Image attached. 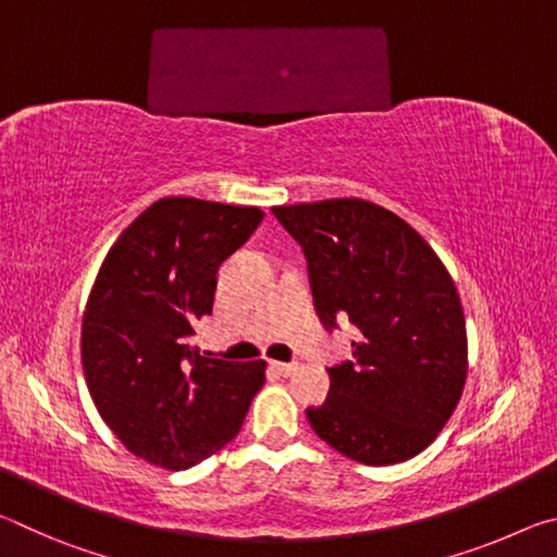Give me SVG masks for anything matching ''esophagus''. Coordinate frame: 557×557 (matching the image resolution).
Wrapping results in <instances>:
<instances>
[{
    "instance_id": "1",
    "label": "esophagus",
    "mask_w": 557,
    "mask_h": 557,
    "mask_svg": "<svg viewBox=\"0 0 557 557\" xmlns=\"http://www.w3.org/2000/svg\"><path fill=\"white\" fill-rule=\"evenodd\" d=\"M270 369H272V371H277L280 375H292V373H295V371H297V363H295V361H292V363L272 361V363H270Z\"/></svg>"
}]
</instances>
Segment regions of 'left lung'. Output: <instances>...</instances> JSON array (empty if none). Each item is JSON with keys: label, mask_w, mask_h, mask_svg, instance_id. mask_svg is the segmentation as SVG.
Returning a JSON list of instances; mask_svg holds the SVG:
<instances>
[{"label": "left lung", "mask_w": 557, "mask_h": 557, "mask_svg": "<svg viewBox=\"0 0 557 557\" xmlns=\"http://www.w3.org/2000/svg\"><path fill=\"white\" fill-rule=\"evenodd\" d=\"M307 258L326 329L348 319L354 361L329 369L324 405L307 420L361 465L420 455L455 412L467 381V326L455 282L422 235L363 199L275 206Z\"/></svg>", "instance_id": "left-lung-1"}]
</instances>
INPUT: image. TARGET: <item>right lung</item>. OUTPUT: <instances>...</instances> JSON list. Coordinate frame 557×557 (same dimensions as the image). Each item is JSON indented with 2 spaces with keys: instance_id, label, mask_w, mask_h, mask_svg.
Instances as JSON below:
<instances>
[{
  "instance_id": "obj_1",
  "label": "right lung",
  "mask_w": 557,
  "mask_h": 557,
  "mask_svg": "<svg viewBox=\"0 0 557 557\" xmlns=\"http://www.w3.org/2000/svg\"><path fill=\"white\" fill-rule=\"evenodd\" d=\"M256 206L169 196L112 245L83 314V373L100 418L132 455L188 469L243 428L265 361L191 346L211 314L215 272L262 221Z\"/></svg>"
}]
</instances>
